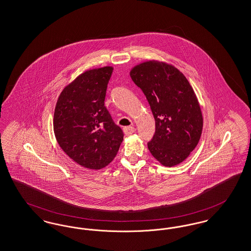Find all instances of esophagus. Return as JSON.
Masks as SVG:
<instances>
[{
  "mask_svg": "<svg viewBox=\"0 0 251 251\" xmlns=\"http://www.w3.org/2000/svg\"><path fill=\"white\" fill-rule=\"evenodd\" d=\"M123 130H124V133L126 135H130V134L133 133L135 131V128L132 127V126H127V127L123 128Z\"/></svg>",
  "mask_w": 251,
  "mask_h": 251,
  "instance_id": "34e87169",
  "label": "esophagus"
}]
</instances>
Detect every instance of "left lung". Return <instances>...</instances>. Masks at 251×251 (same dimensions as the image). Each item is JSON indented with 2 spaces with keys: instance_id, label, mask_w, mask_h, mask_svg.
Instances as JSON below:
<instances>
[{
  "instance_id": "1",
  "label": "left lung",
  "mask_w": 251,
  "mask_h": 251,
  "mask_svg": "<svg viewBox=\"0 0 251 251\" xmlns=\"http://www.w3.org/2000/svg\"><path fill=\"white\" fill-rule=\"evenodd\" d=\"M155 119V134L148 142L152 156L164 166L184 161L200 140L202 117L200 105L185 75L174 66L148 61L130 72Z\"/></svg>"
}]
</instances>
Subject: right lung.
<instances>
[{
	"instance_id": "1",
	"label": "right lung",
	"mask_w": 251,
	"mask_h": 251,
	"mask_svg": "<svg viewBox=\"0 0 251 251\" xmlns=\"http://www.w3.org/2000/svg\"><path fill=\"white\" fill-rule=\"evenodd\" d=\"M112 67L85 72L57 101L53 127L61 150L81 166L98 170L116 157L123 131L104 106Z\"/></svg>"
}]
</instances>
